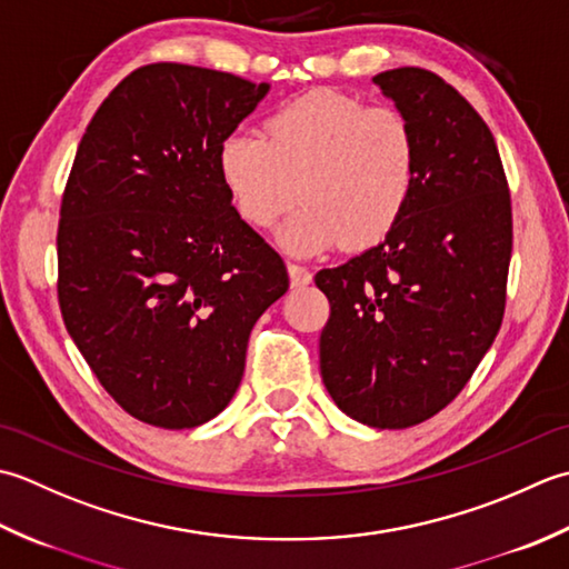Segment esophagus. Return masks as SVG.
<instances>
[{"label":"esophagus","mask_w":569,"mask_h":569,"mask_svg":"<svg viewBox=\"0 0 569 569\" xmlns=\"http://www.w3.org/2000/svg\"><path fill=\"white\" fill-rule=\"evenodd\" d=\"M287 270H289V280H292V287H307L311 282V272L305 268V264L289 262Z\"/></svg>","instance_id":"1"}]
</instances>
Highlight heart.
Wrapping results in <instances>:
<instances>
[{"label": "heart", "mask_w": 569, "mask_h": 569, "mask_svg": "<svg viewBox=\"0 0 569 569\" xmlns=\"http://www.w3.org/2000/svg\"><path fill=\"white\" fill-rule=\"evenodd\" d=\"M262 132H233L218 147L220 179L250 226L268 228L305 201L280 228L297 254L339 240L361 250L398 226L417 179V139L400 110L315 90L277 108Z\"/></svg>", "instance_id": "1"}]
</instances>
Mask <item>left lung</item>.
Returning a JSON list of instances; mask_svg holds the SVG:
<instances>
[{
    "mask_svg": "<svg viewBox=\"0 0 569 569\" xmlns=\"http://www.w3.org/2000/svg\"><path fill=\"white\" fill-rule=\"evenodd\" d=\"M373 83L415 130V191L386 240L317 272L331 305L319 363L339 410L405 430L447 408L491 349L513 216L493 134L455 88L412 66Z\"/></svg>",
    "mask_w": 569,
    "mask_h": 569,
    "instance_id": "left-lung-1",
    "label": "left lung"
}]
</instances>
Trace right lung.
<instances>
[{
  "mask_svg": "<svg viewBox=\"0 0 569 569\" xmlns=\"http://www.w3.org/2000/svg\"><path fill=\"white\" fill-rule=\"evenodd\" d=\"M268 83L183 63L137 68L80 139L58 223V305L124 412L191 430L226 410L254 321L289 277L240 218L218 147Z\"/></svg>",
  "mask_w": 569,
  "mask_h": 569,
  "instance_id": "1",
  "label": "right lung"
}]
</instances>
